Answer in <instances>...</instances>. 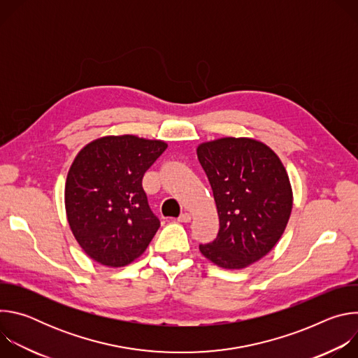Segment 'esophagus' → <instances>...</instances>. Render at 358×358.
<instances>
[{
    "label": "esophagus",
    "instance_id": "obj_1",
    "mask_svg": "<svg viewBox=\"0 0 358 358\" xmlns=\"http://www.w3.org/2000/svg\"><path fill=\"white\" fill-rule=\"evenodd\" d=\"M191 214H188V213H184V214H181L180 217H178V221L180 222H189L191 221Z\"/></svg>",
    "mask_w": 358,
    "mask_h": 358
}]
</instances>
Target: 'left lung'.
Wrapping results in <instances>:
<instances>
[{
    "mask_svg": "<svg viewBox=\"0 0 358 358\" xmlns=\"http://www.w3.org/2000/svg\"><path fill=\"white\" fill-rule=\"evenodd\" d=\"M196 156L220 217L217 238L199 245L201 253L224 269L258 262L278 243L292 213V187L280 159L248 137L202 143Z\"/></svg>",
    "mask_w": 358,
    "mask_h": 358,
    "instance_id": "obj_1",
    "label": "left lung"
}]
</instances>
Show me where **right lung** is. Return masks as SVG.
I'll return each mask as SVG.
<instances>
[{
  "mask_svg": "<svg viewBox=\"0 0 358 358\" xmlns=\"http://www.w3.org/2000/svg\"><path fill=\"white\" fill-rule=\"evenodd\" d=\"M166 148L162 140L106 136L73 160L65 185L66 217L75 239L97 264H131L160 228L141 181Z\"/></svg>",
  "mask_w": 358,
  "mask_h": 358,
  "instance_id": "add662e5",
  "label": "right lung"
}]
</instances>
